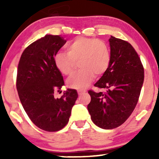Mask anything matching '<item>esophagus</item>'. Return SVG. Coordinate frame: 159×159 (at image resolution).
<instances>
[{"mask_svg": "<svg viewBox=\"0 0 159 159\" xmlns=\"http://www.w3.org/2000/svg\"><path fill=\"white\" fill-rule=\"evenodd\" d=\"M86 90H78V93L79 96H82L84 93H85Z\"/></svg>", "mask_w": 159, "mask_h": 159, "instance_id": "34e87169", "label": "esophagus"}]
</instances>
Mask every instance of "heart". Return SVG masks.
I'll use <instances>...</instances> for the list:
<instances>
[{"label": "heart", "instance_id": "heart-1", "mask_svg": "<svg viewBox=\"0 0 159 159\" xmlns=\"http://www.w3.org/2000/svg\"><path fill=\"white\" fill-rule=\"evenodd\" d=\"M66 53L57 52L54 57L56 68L64 75L73 72L75 62L79 61L81 70L67 81L71 88L84 90L93 81L95 75H102L111 61V51L105 42L94 38L79 36L68 43Z\"/></svg>", "mask_w": 159, "mask_h": 159}]
</instances>
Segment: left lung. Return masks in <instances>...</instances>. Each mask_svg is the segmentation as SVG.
Returning a JSON list of instances; mask_svg holds the SVG:
<instances>
[{
  "mask_svg": "<svg viewBox=\"0 0 159 159\" xmlns=\"http://www.w3.org/2000/svg\"><path fill=\"white\" fill-rule=\"evenodd\" d=\"M111 61L105 73L95 87L105 92L89 90L87 105L91 120L97 126L112 129L120 126L134 111L144 79V71L138 54L126 41L111 36Z\"/></svg>",
  "mask_w": 159,
  "mask_h": 159,
  "instance_id": "left-lung-1",
  "label": "left lung"
}]
</instances>
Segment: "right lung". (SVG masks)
Returning a JSON list of instances; mask_svg holds the SVG:
<instances>
[{
  "label": "right lung",
  "instance_id": "add662e5",
  "mask_svg": "<svg viewBox=\"0 0 159 159\" xmlns=\"http://www.w3.org/2000/svg\"><path fill=\"white\" fill-rule=\"evenodd\" d=\"M66 43L58 35H45L25 49L18 66L16 87L21 105L33 123L47 132L59 131L68 123L78 98L72 89L54 97L64 81L54 57Z\"/></svg>",
  "mask_w": 159,
  "mask_h": 159
}]
</instances>
